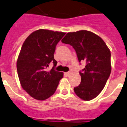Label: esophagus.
<instances>
[{"label":"esophagus","instance_id":"esophagus-1","mask_svg":"<svg viewBox=\"0 0 127 127\" xmlns=\"http://www.w3.org/2000/svg\"><path fill=\"white\" fill-rule=\"evenodd\" d=\"M71 74V72H66V73H65V75H68V76H69V75H70Z\"/></svg>","mask_w":127,"mask_h":127}]
</instances>
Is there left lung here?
Returning a JSON list of instances; mask_svg holds the SVG:
<instances>
[{
	"mask_svg": "<svg viewBox=\"0 0 127 127\" xmlns=\"http://www.w3.org/2000/svg\"><path fill=\"white\" fill-rule=\"evenodd\" d=\"M61 41L71 45L79 62L86 65L80 72L81 83L74 88L75 93L84 101H90L99 95L111 73V52L103 39L88 31L68 32Z\"/></svg>",
	"mask_w": 127,
	"mask_h": 127,
	"instance_id": "8db88e82",
	"label": "left lung"
}]
</instances>
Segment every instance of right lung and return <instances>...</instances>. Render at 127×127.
<instances>
[{"mask_svg": "<svg viewBox=\"0 0 127 127\" xmlns=\"http://www.w3.org/2000/svg\"><path fill=\"white\" fill-rule=\"evenodd\" d=\"M65 32L39 29L34 31L24 42L17 61V71L21 86L29 95L43 101L56 91L63 73L54 67L57 61L54 58L56 45ZM50 62L54 66L50 72L46 68Z\"/></svg>", "mask_w": 127, "mask_h": 127, "instance_id": "add662e5", "label": "right lung"}]
</instances>
